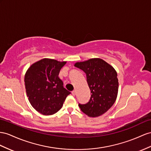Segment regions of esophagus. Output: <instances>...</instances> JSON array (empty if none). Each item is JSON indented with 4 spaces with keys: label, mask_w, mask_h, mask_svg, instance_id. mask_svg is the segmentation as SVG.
<instances>
[{
    "label": "esophagus",
    "mask_w": 151,
    "mask_h": 151,
    "mask_svg": "<svg viewBox=\"0 0 151 151\" xmlns=\"http://www.w3.org/2000/svg\"><path fill=\"white\" fill-rule=\"evenodd\" d=\"M72 94H73V96H75L76 95V91H73L72 92Z\"/></svg>",
    "instance_id": "obj_1"
}]
</instances>
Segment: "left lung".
<instances>
[{"instance_id":"8db88e82","label":"left lung","mask_w":151,"mask_h":151,"mask_svg":"<svg viewBox=\"0 0 151 151\" xmlns=\"http://www.w3.org/2000/svg\"><path fill=\"white\" fill-rule=\"evenodd\" d=\"M75 66L86 73L91 91V98L86 104H78L88 117H96L105 114L117 98L119 82L114 68L101 59H91L76 63Z\"/></svg>"}]
</instances>
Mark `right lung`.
Returning <instances> with one entry per match:
<instances>
[{"mask_svg": "<svg viewBox=\"0 0 151 151\" xmlns=\"http://www.w3.org/2000/svg\"><path fill=\"white\" fill-rule=\"evenodd\" d=\"M66 62L43 59L33 64L25 75V86L29 101L42 115L55 114L71 92L63 86L59 74Z\"/></svg>", "mask_w": 151, "mask_h": 151, "instance_id": "obj_1", "label": "right lung"}]
</instances>
